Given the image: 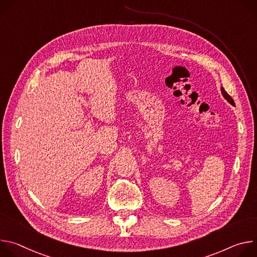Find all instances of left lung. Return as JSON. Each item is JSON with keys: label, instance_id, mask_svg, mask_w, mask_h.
Masks as SVG:
<instances>
[{"label": "left lung", "instance_id": "obj_1", "mask_svg": "<svg viewBox=\"0 0 257 257\" xmlns=\"http://www.w3.org/2000/svg\"><path fill=\"white\" fill-rule=\"evenodd\" d=\"M221 91H222V94H223V96L232 104V105H235V102H234V99L228 94V92L224 89V87H221Z\"/></svg>", "mask_w": 257, "mask_h": 257}]
</instances>
